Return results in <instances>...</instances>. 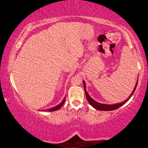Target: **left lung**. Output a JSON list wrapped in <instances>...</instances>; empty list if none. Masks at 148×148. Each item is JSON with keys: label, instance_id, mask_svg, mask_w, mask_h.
<instances>
[{"label": "left lung", "instance_id": "left-lung-1", "mask_svg": "<svg viewBox=\"0 0 148 148\" xmlns=\"http://www.w3.org/2000/svg\"><path fill=\"white\" fill-rule=\"evenodd\" d=\"M137 83H138V82H136V84L135 87H134V88L133 90V92H132V94H131L130 96L128 97L127 99H126L125 101H124L122 103H118V104H115V105H105V104H101V103H99L95 101L93 99H92L91 97H90L89 94H88V92H86V84H85V82L84 81H83V84H84V90H85V93H86V99L88 100V101L89 102V103L90 105H91L93 107L95 108V109L97 110H105V111H108V110H116L117 109V108H120L121 106H122L123 105L125 104V103L127 101L130 99L131 97L133 95V94H134V91H135L136 90V88L137 86Z\"/></svg>", "mask_w": 148, "mask_h": 148}]
</instances>
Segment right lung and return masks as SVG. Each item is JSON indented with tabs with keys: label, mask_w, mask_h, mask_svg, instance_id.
Segmentation results:
<instances>
[{
	"label": "right lung",
	"mask_w": 148,
	"mask_h": 148,
	"mask_svg": "<svg viewBox=\"0 0 148 148\" xmlns=\"http://www.w3.org/2000/svg\"><path fill=\"white\" fill-rule=\"evenodd\" d=\"M66 97H65V98L63 99V101H62L60 103L59 105H56V107H53V108H49V109H46V110H44L48 111V112H52V111H55V110H59L60 108L62 107V106L63 105L64 103L65 100H66Z\"/></svg>",
	"instance_id": "add662e5"
}]
</instances>
